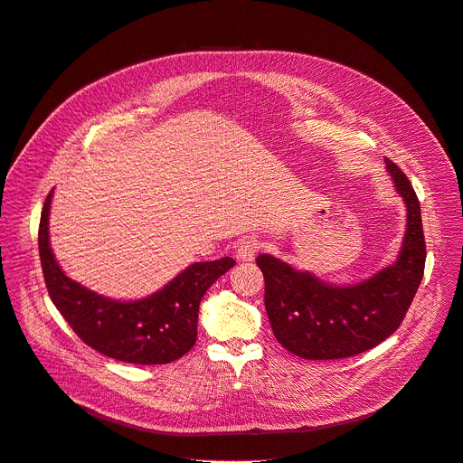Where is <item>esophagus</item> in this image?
Here are the masks:
<instances>
[{
  "label": "esophagus",
  "mask_w": 463,
  "mask_h": 463,
  "mask_svg": "<svg viewBox=\"0 0 463 463\" xmlns=\"http://www.w3.org/2000/svg\"><path fill=\"white\" fill-rule=\"evenodd\" d=\"M258 243L254 240H243L241 243H238L236 247V258L240 261H252L256 252H258Z\"/></svg>",
  "instance_id": "obj_1"
}]
</instances>
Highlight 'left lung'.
Segmentation results:
<instances>
[{"label": "left lung", "mask_w": 463, "mask_h": 463, "mask_svg": "<svg viewBox=\"0 0 463 463\" xmlns=\"http://www.w3.org/2000/svg\"><path fill=\"white\" fill-rule=\"evenodd\" d=\"M407 207L403 243L394 263L353 285H335L309 270L260 254L265 309L276 340L305 360H338L365 353L391 336L405 318L425 267L420 202L407 176L385 158Z\"/></svg>", "instance_id": "obj_1"}]
</instances>
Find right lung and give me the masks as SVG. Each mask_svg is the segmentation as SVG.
<instances>
[{"label":"right lung","instance_id":"right-lung-1","mask_svg":"<svg viewBox=\"0 0 463 463\" xmlns=\"http://www.w3.org/2000/svg\"><path fill=\"white\" fill-rule=\"evenodd\" d=\"M52 193L40 222V258L51 299L72 331L98 353L137 365L171 364L196 344L200 301L207 288L231 267L225 256L184 269L160 290L121 301L101 296L71 279L58 265L49 240Z\"/></svg>","mask_w":463,"mask_h":463}]
</instances>
